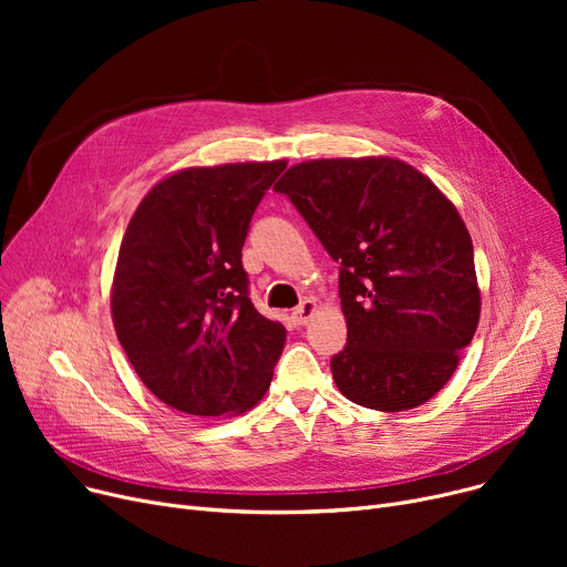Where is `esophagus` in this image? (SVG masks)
I'll return each instance as SVG.
<instances>
[{
    "label": "esophagus",
    "instance_id": "34e87169",
    "mask_svg": "<svg viewBox=\"0 0 567 567\" xmlns=\"http://www.w3.org/2000/svg\"><path fill=\"white\" fill-rule=\"evenodd\" d=\"M317 312V303L312 301V299H306L299 308H296L293 312H291V317H293V321L299 323V326H303V323H308L310 319H312V315Z\"/></svg>",
    "mask_w": 567,
    "mask_h": 567
}]
</instances>
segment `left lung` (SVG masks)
I'll use <instances>...</instances> for the list:
<instances>
[{"mask_svg":"<svg viewBox=\"0 0 567 567\" xmlns=\"http://www.w3.org/2000/svg\"><path fill=\"white\" fill-rule=\"evenodd\" d=\"M274 190L340 264V393L377 411L434 398L481 319L473 244L453 202L395 158L299 163Z\"/></svg>","mask_w":567,"mask_h":567,"instance_id":"1","label":"left lung"}]
</instances>
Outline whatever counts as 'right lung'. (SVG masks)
I'll use <instances>...</instances> for the list:
<instances>
[{
    "label": "right lung",
    "instance_id": "add662e5",
    "mask_svg": "<svg viewBox=\"0 0 567 567\" xmlns=\"http://www.w3.org/2000/svg\"><path fill=\"white\" fill-rule=\"evenodd\" d=\"M285 161L190 167L140 202L118 248L112 319L137 377L190 415L255 406L287 331L250 301L241 250Z\"/></svg>",
    "mask_w": 567,
    "mask_h": 567
}]
</instances>
